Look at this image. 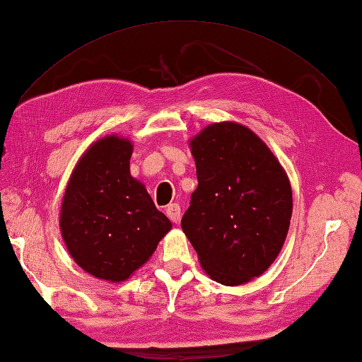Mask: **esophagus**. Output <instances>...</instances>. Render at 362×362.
<instances>
[{
	"mask_svg": "<svg viewBox=\"0 0 362 362\" xmlns=\"http://www.w3.org/2000/svg\"><path fill=\"white\" fill-rule=\"evenodd\" d=\"M166 215L169 216L173 223H179L180 221V205L179 204H171L166 207Z\"/></svg>",
	"mask_w": 362,
	"mask_h": 362,
	"instance_id": "34e87169",
	"label": "esophagus"
}]
</instances>
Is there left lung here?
Masks as SVG:
<instances>
[{
  "label": "left lung",
  "mask_w": 362,
  "mask_h": 362,
  "mask_svg": "<svg viewBox=\"0 0 362 362\" xmlns=\"http://www.w3.org/2000/svg\"><path fill=\"white\" fill-rule=\"evenodd\" d=\"M197 188L182 229L223 286L259 278L284 246L293 210L286 169L256 133L224 120L189 139Z\"/></svg>",
  "instance_id": "1"
}]
</instances>
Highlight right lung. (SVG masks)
Segmentation results:
<instances>
[{"label":"right lung","mask_w":362,"mask_h":362,"mask_svg":"<svg viewBox=\"0 0 362 362\" xmlns=\"http://www.w3.org/2000/svg\"><path fill=\"white\" fill-rule=\"evenodd\" d=\"M132 141L119 134L94 141L74 168L59 211L75 264L108 282L129 279L173 228L144 183L132 177Z\"/></svg>","instance_id":"1"}]
</instances>
